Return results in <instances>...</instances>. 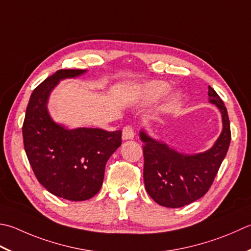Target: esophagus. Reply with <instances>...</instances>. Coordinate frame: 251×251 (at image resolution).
I'll return each mask as SVG.
<instances>
[{
  "label": "esophagus",
  "instance_id": "34e87169",
  "mask_svg": "<svg viewBox=\"0 0 251 251\" xmlns=\"http://www.w3.org/2000/svg\"><path fill=\"white\" fill-rule=\"evenodd\" d=\"M135 137V132L134 129H132L131 126H125L124 128H123V139L124 140H130V139H134Z\"/></svg>",
  "mask_w": 251,
  "mask_h": 251
}]
</instances>
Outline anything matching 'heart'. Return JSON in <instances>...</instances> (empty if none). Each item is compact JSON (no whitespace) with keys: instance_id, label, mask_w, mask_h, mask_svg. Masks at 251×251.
I'll return each mask as SVG.
<instances>
[{"instance_id":"obj_1","label":"heart","mask_w":251,"mask_h":251,"mask_svg":"<svg viewBox=\"0 0 251 251\" xmlns=\"http://www.w3.org/2000/svg\"><path fill=\"white\" fill-rule=\"evenodd\" d=\"M170 86L165 82L153 81L147 83L146 86L142 87L140 91V98L145 101H152L158 99V98L164 96L169 91ZM179 100L178 93H174L171 97V103H175Z\"/></svg>"}]
</instances>
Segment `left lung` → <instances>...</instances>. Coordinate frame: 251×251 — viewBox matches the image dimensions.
Returning a JSON list of instances; mask_svg holds the SVG:
<instances>
[{"label":"left lung","instance_id":"1","mask_svg":"<svg viewBox=\"0 0 251 251\" xmlns=\"http://www.w3.org/2000/svg\"><path fill=\"white\" fill-rule=\"evenodd\" d=\"M209 102L222 114L223 129L212 148L197 154L179 153L162 141L140 131L144 142V180L147 193L156 203L180 208L205 195L227 153L230 127L222 99L213 88H208Z\"/></svg>","mask_w":251,"mask_h":251}]
</instances>
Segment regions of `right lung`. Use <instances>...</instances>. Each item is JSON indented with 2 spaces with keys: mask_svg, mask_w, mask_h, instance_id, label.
<instances>
[{
  "mask_svg": "<svg viewBox=\"0 0 251 251\" xmlns=\"http://www.w3.org/2000/svg\"><path fill=\"white\" fill-rule=\"evenodd\" d=\"M86 70H60L31 93L23 125L24 147L34 175L57 197L83 201L99 193L105 164L122 144V131L100 128L68 129L54 122L48 100L60 80Z\"/></svg>",
  "mask_w": 251,
  "mask_h": 251,
  "instance_id": "add662e5",
  "label": "right lung"
}]
</instances>
